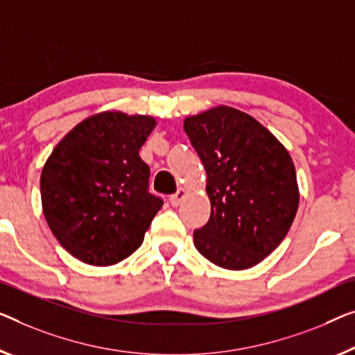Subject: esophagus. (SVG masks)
<instances>
[{"label": "esophagus", "instance_id": "esophagus-1", "mask_svg": "<svg viewBox=\"0 0 355 355\" xmlns=\"http://www.w3.org/2000/svg\"><path fill=\"white\" fill-rule=\"evenodd\" d=\"M184 194H187V191H184L183 188H180L175 194H172L171 198H168V202H171L173 207H177V205H180V202H182V199L184 198Z\"/></svg>", "mask_w": 355, "mask_h": 355}]
</instances>
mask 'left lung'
Returning a JSON list of instances; mask_svg holds the SVG:
<instances>
[{"instance_id": "left-lung-1", "label": "left lung", "mask_w": 355, "mask_h": 355, "mask_svg": "<svg viewBox=\"0 0 355 355\" xmlns=\"http://www.w3.org/2000/svg\"><path fill=\"white\" fill-rule=\"evenodd\" d=\"M207 172L211 211L194 245L216 266L241 271L263 261L292 226L300 193L292 157L257 119L216 107L184 119Z\"/></svg>"}]
</instances>
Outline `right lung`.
<instances>
[{
	"mask_svg": "<svg viewBox=\"0 0 355 355\" xmlns=\"http://www.w3.org/2000/svg\"><path fill=\"white\" fill-rule=\"evenodd\" d=\"M151 116L105 111L59 141L41 172L46 221L83 263L110 266L132 255L162 207L148 191L150 167L139 155L155 129Z\"/></svg>",
	"mask_w": 355,
	"mask_h": 355,
	"instance_id": "obj_1",
	"label": "right lung"
}]
</instances>
